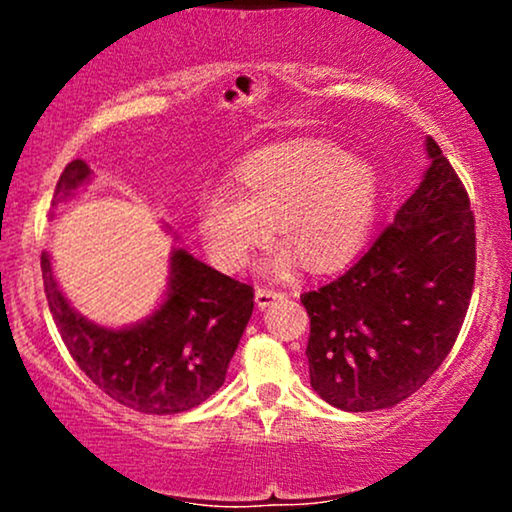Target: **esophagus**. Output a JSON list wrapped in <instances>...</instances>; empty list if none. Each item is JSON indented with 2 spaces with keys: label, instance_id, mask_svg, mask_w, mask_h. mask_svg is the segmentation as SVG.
Masks as SVG:
<instances>
[{
  "label": "esophagus",
  "instance_id": "34e87169",
  "mask_svg": "<svg viewBox=\"0 0 512 512\" xmlns=\"http://www.w3.org/2000/svg\"><path fill=\"white\" fill-rule=\"evenodd\" d=\"M281 298H286V293L274 291V289H260V286H257V289H255L257 308H269V305L276 303V301H281Z\"/></svg>",
  "mask_w": 512,
  "mask_h": 512
}]
</instances>
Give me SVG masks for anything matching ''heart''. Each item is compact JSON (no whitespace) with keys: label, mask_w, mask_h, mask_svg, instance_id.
<instances>
[{"label":"heart","mask_w":512,"mask_h":512,"mask_svg":"<svg viewBox=\"0 0 512 512\" xmlns=\"http://www.w3.org/2000/svg\"><path fill=\"white\" fill-rule=\"evenodd\" d=\"M378 170L327 139H293L243 156L228 192L199 202L197 231L223 272H238L250 252L279 233L264 269L281 274L296 260L310 272L342 267L366 243L380 207Z\"/></svg>","instance_id":"b5f03b06"}]
</instances>
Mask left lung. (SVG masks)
Here are the masks:
<instances>
[{
    "label": "left lung",
    "instance_id": "1",
    "mask_svg": "<svg viewBox=\"0 0 512 512\" xmlns=\"http://www.w3.org/2000/svg\"><path fill=\"white\" fill-rule=\"evenodd\" d=\"M424 180L339 279L301 296L310 317V385L344 411L414 395L450 354L477 267L462 180L426 137Z\"/></svg>",
    "mask_w": 512,
    "mask_h": 512
}]
</instances>
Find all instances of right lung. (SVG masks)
I'll return each instance as SVG.
<instances>
[{
    "label": "right lung",
    "instance_id": "obj_1",
    "mask_svg": "<svg viewBox=\"0 0 512 512\" xmlns=\"http://www.w3.org/2000/svg\"><path fill=\"white\" fill-rule=\"evenodd\" d=\"M91 175L81 158L69 163L52 207L72 199ZM40 267L52 320L76 366L105 395L142 414H180L214 395L255 308L252 286L173 248L163 303L144 320L115 330L76 313L57 286L48 252Z\"/></svg>",
    "mask_w": 512,
    "mask_h": 512
}]
</instances>
